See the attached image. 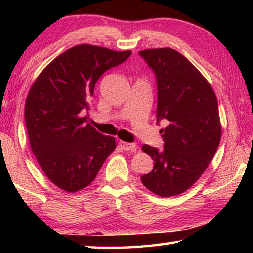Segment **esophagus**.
<instances>
[{"label": "esophagus", "instance_id": "obj_1", "mask_svg": "<svg viewBox=\"0 0 253 253\" xmlns=\"http://www.w3.org/2000/svg\"><path fill=\"white\" fill-rule=\"evenodd\" d=\"M121 147L124 151H130V152H136L137 145L135 143H127V142H119Z\"/></svg>", "mask_w": 253, "mask_h": 253}]
</instances>
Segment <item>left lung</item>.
I'll return each instance as SVG.
<instances>
[{"instance_id": "obj_1", "label": "left lung", "mask_w": 253, "mask_h": 253, "mask_svg": "<svg viewBox=\"0 0 253 253\" xmlns=\"http://www.w3.org/2000/svg\"><path fill=\"white\" fill-rule=\"evenodd\" d=\"M157 83V124L164 149L144 145L154 161L151 173L140 179L160 196H175L188 190L212 161L221 140L217 100L211 84L177 51L170 48L139 51Z\"/></svg>"}]
</instances>
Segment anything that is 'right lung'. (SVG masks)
I'll return each mask as SVG.
<instances>
[{
  "mask_svg": "<svg viewBox=\"0 0 253 253\" xmlns=\"http://www.w3.org/2000/svg\"><path fill=\"white\" fill-rule=\"evenodd\" d=\"M130 54L76 45L52 60L30 89L24 109L30 146L46 177L61 190L75 193L87 187L116 148L114 137L98 132L83 115L97 80Z\"/></svg>",
  "mask_w": 253,
  "mask_h": 253,
  "instance_id": "add662e5",
  "label": "right lung"
}]
</instances>
